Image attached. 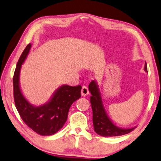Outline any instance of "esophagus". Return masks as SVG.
<instances>
[{"mask_svg": "<svg viewBox=\"0 0 161 161\" xmlns=\"http://www.w3.org/2000/svg\"><path fill=\"white\" fill-rule=\"evenodd\" d=\"M81 95L82 96H86L87 94H89V90H88V87L86 86H83L82 88H81Z\"/></svg>", "mask_w": 161, "mask_h": 161, "instance_id": "obj_1", "label": "esophagus"}]
</instances>
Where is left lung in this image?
Listing matches in <instances>:
<instances>
[{
  "label": "left lung",
  "mask_w": 161,
  "mask_h": 161,
  "mask_svg": "<svg viewBox=\"0 0 161 161\" xmlns=\"http://www.w3.org/2000/svg\"><path fill=\"white\" fill-rule=\"evenodd\" d=\"M145 70L147 71V64L145 63ZM89 90L92 94L90 103L93 113V125L96 133L103 137L119 136L130 132L136 128L122 129L117 127L111 122L104 110L98 86L95 81H92L89 85Z\"/></svg>",
  "instance_id": "left-lung-1"
}]
</instances>
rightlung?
I'll return each mask as SVG.
<instances>
[{
  "instance_id": "right-lung-1",
  "label": "right lung",
  "mask_w": 161,
  "mask_h": 161,
  "mask_svg": "<svg viewBox=\"0 0 161 161\" xmlns=\"http://www.w3.org/2000/svg\"><path fill=\"white\" fill-rule=\"evenodd\" d=\"M31 47V44H29L23 52L14 72L13 83L15 104L26 125L41 136H52L65 124L71 105L80 98L81 86L63 85L56 91L48 103L39 107L31 105L23 96L19 86L20 70Z\"/></svg>"
}]
</instances>
